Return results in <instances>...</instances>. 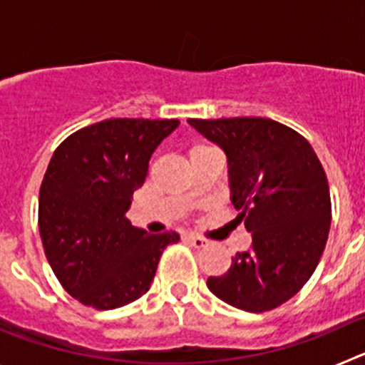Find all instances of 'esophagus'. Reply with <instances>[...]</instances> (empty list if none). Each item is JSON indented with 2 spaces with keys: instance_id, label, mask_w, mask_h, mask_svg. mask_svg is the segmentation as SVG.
<instances>
[{
  "instance_id": "34e87169",
  "label": "esophagus",
  "mask_w": 365,
  "mask_h": 365,
  "mask_svg": "<svg viewBox=\"0 0 365 365\" xmlns=\"http://www.w3.org/2000/svg\"><path fill=\"white\" fill-rule=\"evenodd\" d=\"M186 240H188L195 248H202L208 245V241H206L205 237H201V235H186Z\"/></svg>"
}]
</instances>
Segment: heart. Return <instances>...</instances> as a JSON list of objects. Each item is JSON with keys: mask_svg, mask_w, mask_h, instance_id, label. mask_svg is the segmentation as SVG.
<instances>
[{"mask_svg": "<svg viewBox=\"0 0 365 365\" xmlns=\"http://www.w3.org/2000/svg\"><path fill=\"white\" fill-rule=\"evenodd\" d=\"M205 150H210V146H202V144H199V146L190 148L188 155H192V153H199V151H205Z\"/></svg>", "mask_w": 365, "mask_h": 365, "instance_id": "obj_1", "label": "heart"}]
</instances>
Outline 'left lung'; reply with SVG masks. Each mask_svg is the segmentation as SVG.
<instances>
[{
	"label": "left lung",
	"instance_id": "1",
	"mask_svg": "<svg viewBox=\"0 0 365 365\" xmlns=\"http://www.w3.org/2000/svg\"><path fill=\"white\" fill-rule=\"evenodd\" d=\"M188 122L227 153L232 202L252 232L250 248L208 278V289L241 311H272L309 282L324 254L331 228L324 166L307 138L270 118Z\"/></svg>",
	"mask_w": 365,
	"mask_h": 365
}]
</instances>
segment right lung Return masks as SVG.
Returning a JSON list of instances; mask_svg holds the SVG:
<instances>
[{"label":"right lung","instance_id":"right-lung-1","mask_svg":"<svg viewBox=\"0 0 365 365\" xmlns=\"http://www.w3.org/2000/svg\"><path fill=\"white\" fill-rule=\"evenodd\" d=\"M177 118H109L54 150L40 186L38 227L58 282L80 303L109 311L150 291L175 232L146 234L125 214L148 163Z\"/></svg>","mask_w":365,"mask_h":365}]
</instances>
